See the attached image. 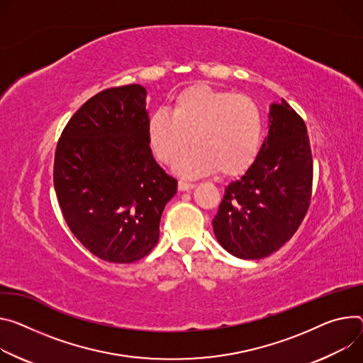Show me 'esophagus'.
<instances>
[{
    "label": "esophagus",
    "mask_w": 363,
    "mask_h": 363,
    "mask_svg": "<svg viewBox=\"0 0 363 363\" xmlns=\"http://www.w3.org/2000/svg\"><path fill=\"white\" fill-rule=\"evenodd\" d=\"M195 188V184H191V182H185V181H179L178 182V189L179 191H191Z\"/></svg>",
    "instance_id": "obj_1"
}]
</instances>
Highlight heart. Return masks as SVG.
Masks as SVG:
<instances>
[{
    "instance_id": "obj_1",
    "label": "heart",
    "mask_w": 363,
    "mask_h": 363,
    "mask_svg": "<svg viewBox=\"0 0 363 363\" xmlns=\"http://www.w3.org/2000/svg\"><path fill=\"white\" fill-rule=\"evenodd\" d=\"M171 113L155 111L146 125L149 145L159 160H177L184 177L214 174L238 177L255 162L262 142V116L249 96L235 95L206 84L177 94Z\"/></svg>"
}]
</instances>
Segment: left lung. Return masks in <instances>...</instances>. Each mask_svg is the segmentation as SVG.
Wrapping results in <instances>:
<instances>
[{
	"mask_svg": "<svg viewBox=\"0 0 363 363\" xmlns=\"http://www.w3.org/2000/svg\"><path fill=\"white\" fill-rule=\"evenodd\" d=\"M265 138L245 175L228 184L213 218L217 242L240 259L281 249L300 227L311 200L313 157L303 118L272 103Z\"/></svg>",
	"mask_w": 363,
	"mask_h": 363,
	"instance_id": "obj_1",
	"label": "left lung"
}]
</instances>
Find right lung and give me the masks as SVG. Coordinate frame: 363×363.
I'll return each instance as SVG.
<instances>
[{"instance_id":"right-lung-1","label":"right lung","mask_w":363,"mask_h":363,"mask_svg":"<svg viewBox=\"0 0 363 363\" xmlns=\"http://www.w3.org/2000/svg\"><path fill=\"white\" fill-rule=\"evenodd\" d=\"M146 89L98 92L72 116L56 146L53 184L65 221L92 255L130 263L159 240L178 182L153 159Z\"/></svg>"}]
</instances>
